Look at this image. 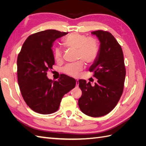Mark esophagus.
<instances>
[{
    "instance_id": "esophagus-1",
    "label": "esophagus",
    "mask_w": 146,
    "mask_h": 146,
    "mask_svg": "<svg viewBox=\"0 0 146 146\" xmlns=\"http://www.w3.org/2000/svg\"><path fill=\"white\" fill-rule=\"evenodd\" d=\"M78 85H79V82L78 80H76V88L78 87Z\"/></svg>"
}]
</instances>
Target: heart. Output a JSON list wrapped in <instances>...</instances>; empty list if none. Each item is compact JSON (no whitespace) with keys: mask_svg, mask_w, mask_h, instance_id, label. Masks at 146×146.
<instances>
[{"mask_svg":"<svg viewBox=\"0 0 146 146\" xmlns=\"http://www.w3.org/2000/svg\"><path fill=\"white\" fill-rule=\"evenodd\" d=\"M63 44L68 48L76 50V59L80 60L76 63L68 64L63 68V71L68 76L76 77L83 69L84 64H92L98 58L99 53L98 41L93 37H88L86 35L79 33H70L63 40ZM62 50L60 47L54 50V58L60 61L62 58Z\"/></svg>","mask_w":146,"mask_h":146,"instance_id":"obj_1","label":"heart"}]
</instances>
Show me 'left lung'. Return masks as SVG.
Here are the masks:
<instances>
[{"instance_id": "left-lung-1", "label": "left lung", "mask_w": 146, "mask_h": 146, "mask_svg": "<svg viewBox=\"0 0 146 146\" xmlns=\"http://www.w3.org/2000/svg\"><path fill=\"white\" fill-rule=\"evenodd\" d=\"M100 42L98 58L90 68L98 78L94 86L89 82L80 80L82 91L78 99L81 111L91 117H100L111 111L122 94L126 70L121 46L112 34L98 30L91 32Z\"/></svg>"}]
</instances>
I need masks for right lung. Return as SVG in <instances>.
Instances as JSON below:
<instances>
[{
    "label": "right lung",
    "mask_w": 146,
    "mask_h": 146,
    "mask_svg": "<svg viewBox=\"0 0 146 146\" xmlns=\"http://www.w3.org/2000/svg\"><path fill=\"white\" fill-rule=\"evenodd\" d=\"M67 33L47 30L30 35L17 56V82L21 94L29 107L39 114L56 111L64 95L76 86V80L66 75H61L58 81L47 77L55 64L52 44Z\"/></svg>",
    "instance_id": "add662e5"
}]
</instances>
